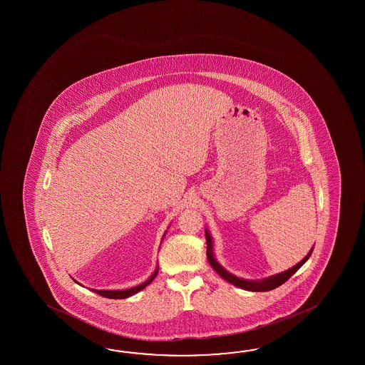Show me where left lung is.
Masks as SVG:
<instances>
[{
    "label": "left lung",
    "mask_w": 365,
    "mask_h": 365,
    "mask_svg": "<svg viewBox=\"0 0 365 365\" xmlns=\"http://www.w3.org/2000/svg\"><path fill=\"white\" fill-rule=\"evenodd\" d=\"M205 235H206V242H207V259H209L211 267L215 270V272L223 278V279L230 282L233 286L236 287L242 288V289H247V291H252V292H266V291H272L274 288L279 287L284 282H287L294 274H295L302 266H303L308 259H309L310 255L313 252V248L310 249L309 253L307 256L304 257L303 259L296 264L295 266H292L291 269H288L286 272H279V274H275L272 277H267L264 279L259 280H248L242 279L239 278L236 275H233L230 272H227L225 267L222 264H219L217 261V258L214 256V247H212V239H211V235H210L209 230L206 228L205 230Z\"/></svg>",
    "instance_id": "left-lung-1"
}]
</instances>
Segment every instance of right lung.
<instances>
[{
  "mask_svg": "<svg viewBox=\"0 0 365 365\" xmlns=\"http://www.w3.org/2000/svg\"><path fill=\"white\" fill-rule=\"evenodd\" d=\"M164 236H165V235H164ZM158 270H159V266L156 264L155 272L151 274V277H148V279L146 280V282L140 283V284L135 286V287L128 288V289H93V291L95 294L104 296V297H108V299H126V297H129V296L140 292L143 288L148 287V284H150L153 280L155 279ZM76 282H77V280H76ZM78 284H79V283H78ZM79 286H81V284H79Z\"/></svg>",
  "mask_w": 365,
  "mask_h": 365,
  "instance_id": "right-lung-1",
  "label": "right lung"
}]
</instances>
